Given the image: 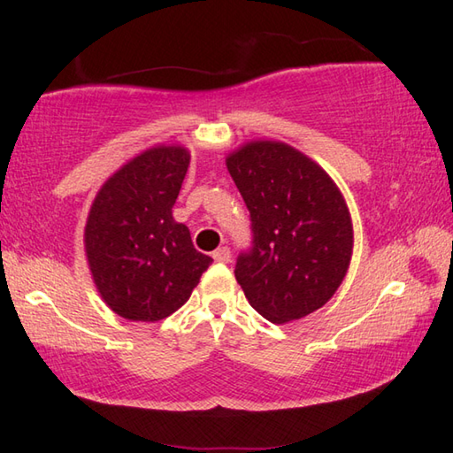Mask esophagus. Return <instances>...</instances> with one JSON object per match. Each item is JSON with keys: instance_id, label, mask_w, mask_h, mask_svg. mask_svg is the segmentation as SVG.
<instances>
[{"instance_id": "obj_1", "label": "esophagus", "mask_w": 453, "mask_h": 453, "mask_svg": "<svg viewBox=\"0 0 453 453\" xmlns=\"http://www.w3.org/2000/svg\"><path fill=\"white\" fill-rule=\"evenodd\" d=\"M213 259H216L218 264H227L229 259H232V251H229V248H218L216 251H213V256H211Z\"/></svg>"}]
</instances>
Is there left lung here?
Returning <instances> with one entry per match:
<instances>
[{
    "label": "left lung",
    "mask_w": 453,
    "mask_h": 453,
    "mask_svg": "<svg viewBox=\"0 0 453 453\" xmlns=\"http://www.w3.org/2000/svg\"><path fill=\"white\" fill-rule=\"evenodd\" d=\"M226 164L251 219V248L235 264L250 305L273 324L319 310L346 278L354 248L342 191L281 142L245 143Z\"/></svg>",
    "instance_id": "8db88e82"
}]
</instances>
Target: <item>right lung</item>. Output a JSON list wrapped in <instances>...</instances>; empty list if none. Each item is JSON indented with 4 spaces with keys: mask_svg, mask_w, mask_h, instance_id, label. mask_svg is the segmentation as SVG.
Here are the masks:
<instances>
[{
    "mask_svg": "<svg viewBox=\"0 0 453 453\" xmlns=\"http://www.w3.org/2000/svg\"><path fill=\"white\" fill-rule=\"evenodd\" d=\"M188 165L186 148L156 145L113 173L91 203L88 264L99 296L121 318L172 316L213 262L172 216Z\"/></svg>",
    "mask_w": 453,
    "mask_h": 453,
    "instance_id": "obj_1",
    "label": "right lung"
}]
</instances>
